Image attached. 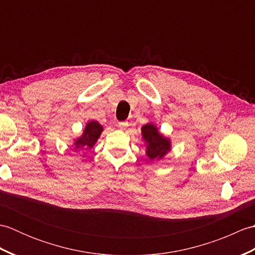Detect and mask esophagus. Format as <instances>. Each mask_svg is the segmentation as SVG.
I'll use <instances>...</instances> for the list:
<instances>
[{"instance_id": "1", "label": "esophagus", "mask_w": 255, "mask_h": 255, "mask_svg": "<svg viewBox=\"0 0 255 255\" xmlns=\"http://www.w3.org/2000/svg\"><path fill=\"white\" fill-rule=\"evenodd\" d=\"M118 127L124 130V129H126L128 127V123L127 122H119L118 123Z\"/></svg>"}]
</instances>
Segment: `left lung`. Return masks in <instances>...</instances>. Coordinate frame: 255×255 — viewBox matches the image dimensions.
<instances>
[{
	"label": "left lung",
	"mask_w": 255,
	"mask_h": 255,
	"mask_svg": "<svg viewBox=\"0 0 255 255\" xmlns=\"http://www.w3.org/2000/svg\"><path fill=\"white\" fill-rule=\"evenodd\" d=\"M141 139L145 145V154L151 161H160L172 150V142L169 137L159 131L152 123L141 127Z\"/></svg>",
	"instance_id": "8db88e82"
}]
</instances>
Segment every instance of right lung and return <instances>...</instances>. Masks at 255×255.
<instances>
[{"label": "right lung", "instance_id": "1", "mask_svg": "<svg viewBox=\"0 0 255 255\" xmlns=\"http://www.w3.org/2000/svg\"><path fill=\"white\" fill-rule=\"evenodd\" d=\"M104 128L96 121H89L83 129V132L78 138H74L72 145L74 150H89L95 145Z\"/></svg>", "mask_w": 255, "mask_h": 255}]
</instances>
